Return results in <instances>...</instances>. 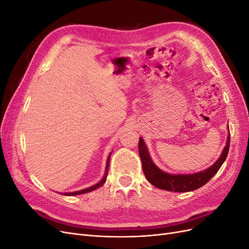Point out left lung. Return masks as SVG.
Here are the masks:
<instances>
[{"mask_svg":"<svg viewBox=\"0 0 249 249\" xmlns=\"http://www.w3.org/2000/svg\"><path fill=\"white\" fill-rule=\"evenodd\" d=\"M230 138L229 130L227 144H225L220 157L211 167L199 172L191 173V175H171V173L165 172L156 166V164L150 159L144 141L140 137L138 149L142 162L143 172H144V176L148 182L155 187L159 188V189L173 192H189L196 190L207 184L216 175L225 159H227L230 149Z\"/></svg>","mask_w":249,"mask_h":249,"instance_id":"8db88e82","label":"left lung"}]
</instances>
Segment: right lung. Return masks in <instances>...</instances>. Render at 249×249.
<instances>
[{"label": "right lung", "instance_id": "add662e5", "mask_svg": "<svg viewBox=\"0 0 249 249\" xmlns=\"http://www.w3.org/2000/svg\"><path fill=\"white\" fill-rule=\"evenodd\" d=\"M111 154H112V153H110V155L108 156V159H107V164H106V170H105V175H104L103 178L101 179V182H99V183L95 184V185H93V186H91V187L86 188V189H83V190H80V191H74V192H66V193H63V194H64V195H69V196H71V195H80V194H84V193L91 192V191H93V190L97 189V188L102 187V186L104 185V183L106 182V179H107L108 171H109V164H110L109 162H110V157H111ZM61 194H62V193H61Z\"/></svg>", "mask_w": 249, "mask_h": 249}]
</instances>
